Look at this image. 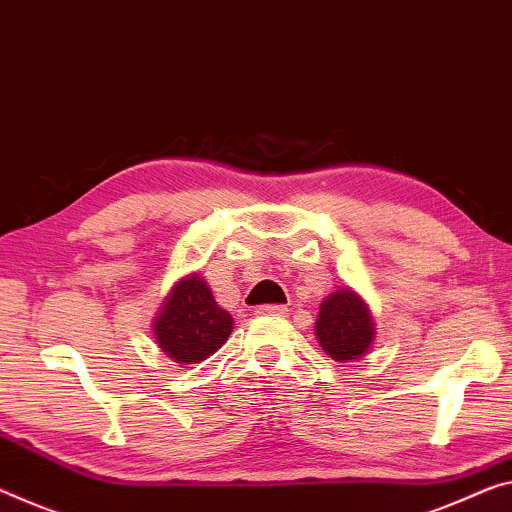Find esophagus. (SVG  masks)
I'll return each instance as SVG.
<instances>
[{
  "mask_svg": "<svg viewBox=\"0 0 512 512\" xmlns=\"http://www.w3.org/2000/svg\"><path fill=\"white\" fill-rule=\"evenodd\" d=\"M286 304H261L256 306V316H283L286 313Z\"/></svg>",
  "mask_w": 512,
  "mask_h": 512,
  "instance_id": "1",
  "label": "esophagus"
}]
</instances>
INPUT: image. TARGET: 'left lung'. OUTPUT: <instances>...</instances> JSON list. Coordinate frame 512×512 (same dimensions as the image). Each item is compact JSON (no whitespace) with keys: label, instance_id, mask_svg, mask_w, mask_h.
Instances as JSON below:
<instances>
[{"label":"left lung","instance_id":"1","mask_svg":"<svg viewBox=\"0 0 512 512\" xmlns=\"http://www.w3.org/2000/svg\"><path fill=\"white\" fill-rule=\"evenodd\" d=\"M373 320L361 297L348 288L336 290L320 306L316 336L322 350L336 361L359 359L371 348Z\"/></svg>","mask_w":512,"mask_h":512}]
</instances>
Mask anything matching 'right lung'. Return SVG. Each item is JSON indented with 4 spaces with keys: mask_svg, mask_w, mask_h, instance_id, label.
Wrapping results in <instances>:
<instances>
[{
    "mask_svg": "<svg viewBox=\"0 0 512 512\" xmlns=\"http://www.w3.org/2000/svg\"><path fill=\"white\" fill-rule=\"evenodd\" d=\"M233 332L229 311L219 309L199 274L176 283L155 320L160 348L178 364H199L222 348Z\"/></svg>",
    "mask_w": 512,
    "mask_h": 512,
    "instance_id": "add662e5",
    "label": "right lung"
}]
</instances>
